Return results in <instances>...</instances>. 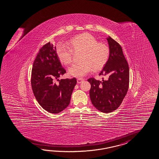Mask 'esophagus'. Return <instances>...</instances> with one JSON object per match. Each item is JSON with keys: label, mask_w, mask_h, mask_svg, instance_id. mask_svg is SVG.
Masks as SVG:
<instances>
[{"label": "esophagus", "mask_w": 159, "mask_h": 159, "mask_svg": "<svg viewBox=\"0 0 159 159\" xmlns=\"http://www.w3.org/2000/svg\"><path fill=\"white\" fill-rule=\"evenodd\" d=\"M83 81V79H82V78H78L77 79V82L78 84L81 83Z\"/></svg>", "instance_id": "obj_1"}]
</instances>
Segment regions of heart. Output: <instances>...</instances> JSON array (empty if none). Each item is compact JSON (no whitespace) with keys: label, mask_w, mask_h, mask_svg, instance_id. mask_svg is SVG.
<instances>
[{"label":"heart","mask_w":159,"mask_h":159,"mask_svg":"<svg viewBox=\"0 0 159 159\" xmlns=\"http://www.w3.org/2000/svg\"><path fill=\"white\" fill-rule=\"evenodd\" d=\"M98 42L93 36L84 33L70 39L69 47L61 43L57 45L58 57L64 65L72 62L73 53H80V62L69 68V75L74 77H83L91 70L98 72L103 68L109 59L110 50L107 44Z\"/></svg>","instance_id":"heart-1"}]
</instances>
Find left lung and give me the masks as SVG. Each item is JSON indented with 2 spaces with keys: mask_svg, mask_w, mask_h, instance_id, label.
Segmentation results:
<instances>
[{
  "mask_svg": "<svg viewBox=\"0 0 159 159\" xmlns=\"http://www.w3.org/2000/svg\"><path fill=\"white\" fill-rule=\"evenodd\" d=\"M107 40L110 54L99 75L107 76L108 79L99 81L92 77L88 82L93 105L101 112L110 113L119 107L127 93L129 67L120 44L110 36Z\"/></svg>",
  "mask_w": 159,
  "mask_h": 159,
  "instance_id": "8db88e82",
  "label": "left lung"
}]
</instances>
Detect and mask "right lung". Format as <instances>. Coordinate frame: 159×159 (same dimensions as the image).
Here are the masks:
<instances>
[{
    "label": "right lung",
    "instance_id": "add662e5",
    "mask_svg": "<svg viewBox=\"0 0 159 159\" xmlns=\"http://www.w3.org/2000/svg\"><path fill=\"white\" fill-rule=\"evenodd\" d=\"M32 70L31 85L40 105L53 114L62 112L68 107L76 78L55 80L66 72L58 57L56 46L50 42L42 47L34 61Z\"/></svg>",
    "mask_w": 159,
    "mask_h": 159
}]
</instances>
